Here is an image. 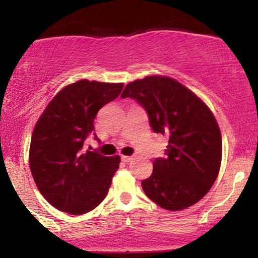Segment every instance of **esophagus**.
Instances as JSON below:
<instances>
[{"instance_id":"1","label":"esophagus","mask_w":258,"mask_h":258,"mask_svg":"<svg viewBox=\"0 0 258 258\" xmlns=\"http://www.w3.org/2000/svg\"><path fill=\"white\" fill-rule=\"evenodd\" d=\"M121 160H122L123 162H130L132 160L131 156H127V155H122L121 156Z\"/></svg>"}]
</instances>
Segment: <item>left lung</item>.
I'll return each mask as SVG.
<instances>
[{
    "label": "left lung",
    "instance_id": "obj_1",
    "mask_svg": "<svg viewBox=\"0 0 258 258\" xmlns=\"http://www.w3.org/2000/svg\"><path fill=\"white\" fill-rule=\"evenodd\" d=\"M122 98L144 106L153 131L170 136L166 158L142 180L150 200L180 211L203 199L221 168L222 136L215 115L193 91L170 76L152 75L126 85Z\"/></svg>",
    "mask_w": 258,
    "mask_h": 258
}]
</instances>
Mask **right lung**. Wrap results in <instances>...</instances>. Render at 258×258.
<instances>
[{
    "instance_id": "right-lung-1",
    "label": "right lung",
    "mask_w": 258,
    "mask_h": 258,
    "mask_svg": "<svg viewBox=\"0 0 258 258\" xmlns=\"http://www.w3.org/2000/svg\"><path fill=\"white\" fill-rule=\"evenodd\" d=\"M122 82L79 80L61 88L38 117L29 165L43 198L60 211L84 215L105 199L120 156L84 152L97 112L119 97Z\"/></svg>"
}]
</instances>
